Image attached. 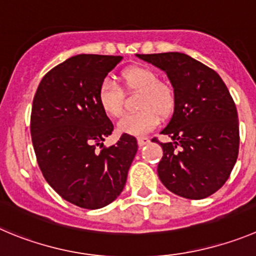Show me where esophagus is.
Here are the masks:
<instances>
[{
	"mask_svg": "<svg viewBox=\"0 0 256 256\" xmlns=\"http://www.w3.org/2000/svg\"><path fill=\"white\" fill-rule=\"evenodd\" d=\"M149 142L150 140L148 139V138H139V139H138V144H139V146H144V145H146Z\"/></svg>",
	"mask_w": 256,
	"mask_h": 256,
	"instance_id": "1",
	"label": "esophagus"
}]
</instances>
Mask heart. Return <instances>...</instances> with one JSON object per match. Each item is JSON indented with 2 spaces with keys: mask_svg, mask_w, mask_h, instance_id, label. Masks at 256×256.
<instances>
[{
  "mask_svg": "<svg viewBox=\"0 0 256 256\" xmlns=\"http://www.w3.org/2000/svg\"><path fill=\"white\" fill-rule=\"evenodd\" d=\"M122 82L128 90H140L139 107L142 110L135 114H126L117 125L121 134L132 136H142L150 132L163 116L170 114L176 104V94L173 88L160 82L158 74L146 66H131L121 74ZM100 107L110 117L121 116L124 111L122 90L114 80H104L97 93Z\"/></svg>",
  "mask_w": 256,
  "mask_h": 256,
  "instance_id": "b5f03b06",
  "label": "heart"
}]
</instances>
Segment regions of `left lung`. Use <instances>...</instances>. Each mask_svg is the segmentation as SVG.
<instances>
[{"mask_svg":"<svg viewBox=\"0 0 256 256\" xmlns=\"http://www.w3.org/2000/svg\"><path fill=\"white\" fill-rule=\"evenodd\" d=\"M168 76L176 104L160 134L163 158L158 166L162 183L174 194L202 200L218 190L230 176L238 154L235 102L214 69L183 52L136 54Z\"/></svg>","mask_w":256,"mask_h":256,"instance_id":"8db88e82","label":"left lung"}]
</instances>
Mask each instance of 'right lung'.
Returning <instances> with one entry per match:
<instances>
[{
    "label": "right lung",
    "mask_w": 256,
    "mask_h": 256,
    "mask_svg": "<svg viewBox=\"0 0 256 256\" xmlns=\"http://www.w3.org/2000/svg\"><path fill=\"white\" fill-rule=\"evenodd\" d=\"M121 59L72 56L45 74L32 101L30 132L40 170L62 198L82 208H102L120 196L138 152L128 134L104 146L114 125L97 93Z\"/></svg>",
    "instance_id": "add662e5"
}]
</instances>
